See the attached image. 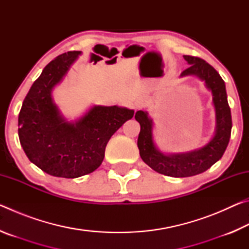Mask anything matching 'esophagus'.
<instances>
[{
	"mask_svg": "<svg viewBox=\"0 0 249 249\" xmlns=\"http://www.w3.org/2000/svg\"><path fill=\"white\" fill-rule=\"evenodd\" d=\"M142 107H144V102H142V101H137V102L135 103V107L136 108H142Z\"/></svg>",
	"mask_w": 249,
	"mask_h": 249,
	"instance_id": "1",
	"label": "esophagus"
}]
</instances>
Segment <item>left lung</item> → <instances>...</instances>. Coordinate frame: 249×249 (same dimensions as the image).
I'll return each mask as SVG.
<instances>
[{"instance_id":"left-lung-1","label":"left lung","mask_w":249,"mask_h":249,"mask_svg":"<svg viewBox=\"0 0 249 249\" xmlns=\"http://www.w3.org/2000/svg\"><path fill=\"white\" fill-rule=\"evenodd\" d=\"M190 67L182 71L180 77L196 75L204 82L212 93V103L215 109V132L204 146L180 154H166L158 149L154 142V123L146 111H137L135 119L141 124L137 146L146 165L159 174L183 178L202 174L222 158L229 145L231 116L227 102L225 83L217 71L203 59L183 56Z\"/></svg>"}]
</instances>
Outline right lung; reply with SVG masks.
I'll list each match as a JSON object with an SVG mask.
<instances>
[{"instance_id": "right-lung-1", "label": "right lung", "mask_w": 249, "mask_h": 249, "mask_svg": "<svg viewBox=\"0 0 249 249\" xmlns=\"http://www.w3.org/2000/svg\"><path fill=\"white\" fill-rule=\"evenodd\" d=\"M81 52L60 54L33 83L18 115V137L28 159L46 174L78 178L101 166L109 138L134 115V109L93 105L68 121L53 102V91Z\"/></svg>"}]
</instances>
